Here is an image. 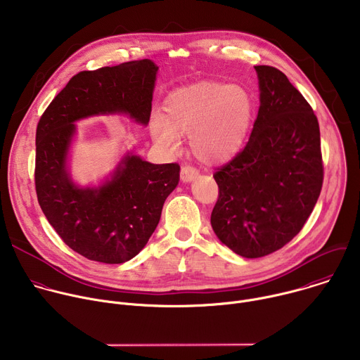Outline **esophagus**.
<instances>
[{"instance_id": "34e87169", "label": "esophagus", "mask_w": 360, "mask_h": 360, "mask_svg": "<svg viewBox=\"0 0 360 360\" xmlns=\"http://www.w3.org/2000/svg\"><path fill=\"white\" fill-rule=\"evenodd\" d=\"M198 175H199L198 169L193 168V167H191V165H185V167H182V169H181V179H182L184 182L193 181Z\"/></svg>"}]
</instances>
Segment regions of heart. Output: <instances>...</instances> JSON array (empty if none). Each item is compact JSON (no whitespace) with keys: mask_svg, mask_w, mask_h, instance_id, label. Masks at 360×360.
Instances as JSON below:
<instances>
[{"mask_svg":"<svg viewBox=\"0 0 360 360\" xmlns=\"http://www.w3.org/2000/svg\"><path fill=\"white\" fill-rule=\"evenodd\" d=\"M162 111L149 121L153 141L172 150L181 143L179 135H189L195 155L218 164L242 149L253 120V101L240 85L202 81L172 91Z\"/></svg>","mask_w":360,"mask_h":360,"instance_id":"1","label":"heart"}]
</instances>
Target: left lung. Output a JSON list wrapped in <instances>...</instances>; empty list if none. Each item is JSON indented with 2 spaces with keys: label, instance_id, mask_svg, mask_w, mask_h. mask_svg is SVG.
<instances>
[{
  "label": "left lung",
  "instance_id": "left-lung-1",
  "mask_svg": "<svg viewBox=\"0 0 360 360\" xmlns=\"http://www.w3.org/2000/svg\"><path fill=\"white\" fill-rule=\"evenodd\" d=\"M261 105L250 138L218 168L211 215L217 236L243 258H261L288 242L312 214L323 184L319 122L288 77L256 65Z\"/></svg>",
  "mask_w": 360,
  "mask_h": 360
}]
</instances>
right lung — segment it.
I'll list each match as a JSON object with an SVG mask.
<instances>
[{
    "mask_svg": "<svg viewBox=\"0 0 360 360\" xmlns=\"http://www.w3.org/2000/svg\"><path fill=\"white\" fill-rule=\"evenodd\" d=\"M157 72L150 60L81 71L39 118L34 174L38 203L64 243L89 261L124 264L142 250L178 185L179 165H155L128 153L104 185L78 188L67 169L74 122L122 112L146 125Z\"/></svg>",
    "mask_w": 360,
    "mask_h": 360,
    "instance_id": "add662e5",
    "label": "right lung"
}]
</instances>
